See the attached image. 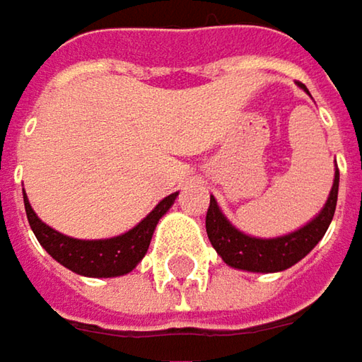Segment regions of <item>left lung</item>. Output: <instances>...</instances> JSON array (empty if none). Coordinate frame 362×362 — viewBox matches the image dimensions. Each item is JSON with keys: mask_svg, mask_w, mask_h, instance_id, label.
I'll return each mask as SVG.
<instances>
[{"mask_svg": "<svg viewBox=\"0 0 362 362\" xmlns=\"http://www.w3.org/2000/svg\"><path fill=\"white\" fill-rule=\"evenodd\" d=\"M300 88L309 94L303 84ZM338 183H340V170L336 168L332 192L327 195V202L323 204L320 214L297 230L282 235V237H274V239L251 237L243 230H239L237 226H233V222L222 214L214 195H210V208L206 214L208 239L222 257V262L235 270L259 272V274L288 270L323 239L336 212Z\"/></svg>", "mask_w": 362, "mask_h": 362, "instance_id": "1", "label": "left lung"}]
</instances>
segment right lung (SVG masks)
I'll list each match as a JSON object with an SVG mask.
<instances>
[{
	"mask_svg": "<svg viewBox=\"0 0 362 362\" xmlns=\"http://www.w3.org/2000/svg\"><path fill=\"white\" fill-rule=\"evenodd\" d=\"M177 195L179 192L160 199L156 208L127 233L111 237V239H92V241L67 237L64 233L51 228L49 224H45L35 214L26 194H24V208H26L28 224L35 237L55 262H59L64 268L76 272L80 276L115 278V276L129 274L142 262L158 220L167 214L168 208L175 204Z\"/></svg>",
	"mask_w": 362,
	"mask_h": 362,
	"instance_id": "1",
	"label": "right lung"
}]
</instances>
